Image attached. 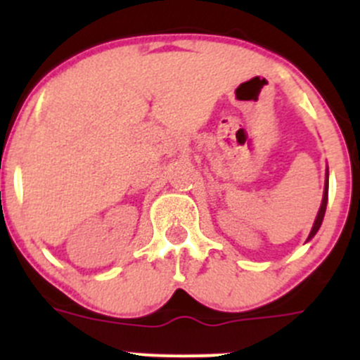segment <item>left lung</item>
I'll use <instances>...</instances> for the list:
<instances>
[{"mask_svg": "<svg viewBox=\"0 0 360 360\" xmlns=\"http://www.w3.org/2000/svg\"><path fill=\"white\" fill-rule=\"evenodd\" d=\"M326 176L329 177V174H326ZM328 177H326L324 197H322L321 209H319V214H317V217H315V223H314V226H311V231H310V235H308V240H311V238L315 237V233H317V231H319V228H321V224H322V219H324V214H326V205H328V193H329V184H328Z\"/></svg>", "mask_w": 360, "mask_h": 360, "instance_id": "1", "label": "left lung"}]
</instances>
